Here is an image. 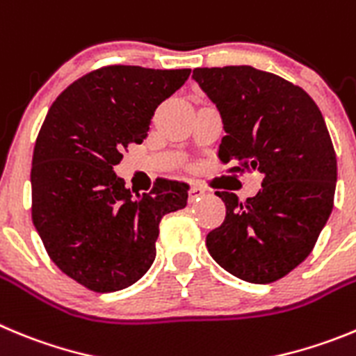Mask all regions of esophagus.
<instances>
[{
    "instance_id": "obj_1",
    "label": "esophagus",
    "mask_w": 356,
    "mask_h": 356,
    "mask_svg": "<svg viewBox=\"0 0 356 356\" xmlns=\"http://www.w3.org/2000/svg\"><path fill=\"white\" fill-rule=\"evenodd\" d=\"M203 195H204V188L201 187V185H192L191 192H188V200L197 201L200 197H203Z\"/></svg>"
}]
</instances>
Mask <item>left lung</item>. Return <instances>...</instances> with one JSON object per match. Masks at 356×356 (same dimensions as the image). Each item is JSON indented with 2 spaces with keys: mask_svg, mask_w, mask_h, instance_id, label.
<instances>
[{
  "mask_svg": "<svg viewBox=\"0 0 356 356\" xmlns=\"http://www.w3.org/2000/svg\"><path fill=\"white\" fill-rule=\"evenodd\" d=\"M192 77L222 116L218 161L263 175L247 201L215 192L226 218L208 233V252L238 279L275 282L312 252L334 208L337 159L321 111L300 86L249 65L195 68Z\"/></svg>",
  "mask_w": 356,
  "mask_h": 356,
  "instance_id": "8db88e82",
  "label": "left lung"
}]
</instances>
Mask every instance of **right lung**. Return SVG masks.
Returning <instances> with one entry per match:
<instances>
[{
    "instance_id": "right-lung-1",
    "label": "right lung",
    "mask_w": 356,
    "mask_h": 356,
    "mask_svg": "<svg viewBox=\"0 0 356 356\" xmlns=\"http://www.w3.org/2000/svg\"><path fill=\"white\" fill-rule=\"evenodd\" d=\"M191 68L107 65L79 77L52 102L31 165V217L49 257L95 293L120 291L155 259L159 224L187 207L185 181L159 178L136 194L114 175L123 149L141 145L155 109Z\"/></svg>"
}]
</instances>
